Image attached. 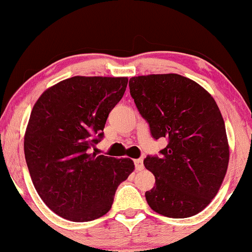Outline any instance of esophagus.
<instances>
[{
  "label": "esophagus",
  "mask_w": 252,
  "mask_h": 252,
  "mask_svg": "<svg viewBox=\"0 0 252 252\" xmlns=\"http://www.w3.org/2000/svg\"><path fill=\"white\" fill-rule=\"evenodd\" d=\"M134 166H136L137 170H142L143 168H144V163H143V159L142 158L134 159Z\"/></svg>",
  "instance_id": "34e87169"
}]
</instances>
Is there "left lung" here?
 Wrapping results in <instances>:
<instances>
[{
    "mask_svg": "<svg viewBox=\"0 0 252 252\" xmlns=\"http://www.w3.org/2000/svg\"><path fill=\"white\" fill-rule=\"evenodd\" d=\"M128 86L151 136L168 140L159 156L144 159L155 175V186L145 192L148 204L168 218L196 215L216 196L228 167L226 127L215 99L174 73L133 77Z\"/></svg>",
    "mask_w": 252,
    "mask_h": 252,
    "instance_id": "8db88e82",
    "label": "left lung"
}]
</instances>
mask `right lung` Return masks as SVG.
Masks as SVG:
<instances>
[{
	"label": "right lung",
	"mask_w": 252,
	"mask_h": 252,
	"mask_svg": "<svg viewBox=\"0 0 252 252\" xmlns=\"http://www.w3.org/2000/svg\"><path fill=\"white\" fill-rule=\"evenodd\" d=\"M127 82L77 75L45 90L33 105L24 139L26 163L39 197L61 218L85 222L103 216L133 172L132 159L91 154Z\"/></svg>",
	"instance_id": "obj_1"
}]
</instances>
